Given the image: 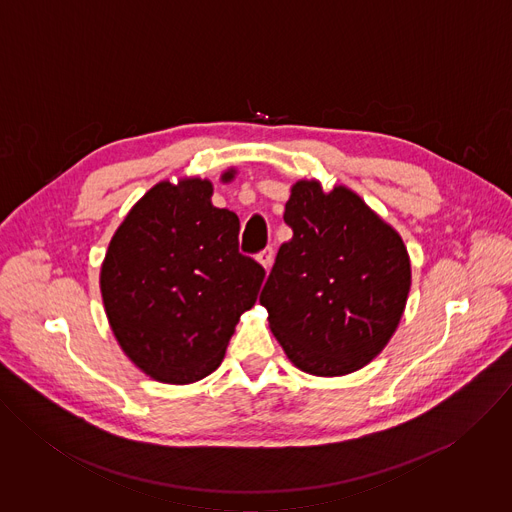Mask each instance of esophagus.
<instances>
[{
	"label": "esophagus",
	"mask_w": 512,
	"mask_h": 512,
	"mask_svg": "<svg viewBox=\"0 0 512 512\" xmlns=\"http://www.w3.org/2000/svg\"><path fill=\"white\" fill-rule=\"evenodd\" d=\"M273 257H275L273 247H265V249H261V251L257 253V259L261 261V265H263L267 271H269L271 265H273Z\"/></svg>",
	"instance_id": "esophagus-1"
}]
</instances>
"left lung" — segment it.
<instances>
[{
	"mask_svg": "<svg viewBox=\"0 0 512 512\" xmlns=\"http://www.w3.org/2000/svg\"><path fill=\"white\" fill-rule=\"evenodd\" d=\"M283 221L294 231L261 291L289 360L318 377L371 362L393 336L411 285L401 237L354 192L318 182L291 188Z\"/></svg>",
	"mask_w": 512,
	"mask_h": 512,
	"instance_id": "8db88e82",
	"label": "left lung"
}]
</instances>
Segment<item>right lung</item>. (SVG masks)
<instances>
[{"label": "right lung", "mask_w": 512, "mask_h": 512, "mask_svg": "<svg viewBox=\"0 0 512 512\" xmlns=\"http://www.w3.org/2000/svg\"><path fill=\"white\" fill-rule=\"evenodd\" d=\"M210 196V182L198 178L154 186L117 229L101 269L113 334L162 383H194L218 369L265 277L239 251V216Z\"/></svg>", "instance_id": "obj_1"}]
</instances>
